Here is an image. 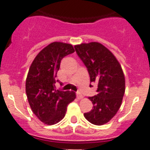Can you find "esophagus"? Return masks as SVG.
<instances>
[{
  "label": "esophagus",
  "instance_id": "1",
  "mask_svg": "<svg viewBox=\"0 0 150 150\" xmlns=\"http://www.w3.org/2000/svg\"><path fill=\"white\" fill-rule=\"evenodd\" d=\"M76 96H77V98L79 99V100H81V99L83 98V96H82V93H81L80 92H77V93H76Z\"/></svg>",
  "mask_w": 150,
  "mask_h": 150
}]
</instances>
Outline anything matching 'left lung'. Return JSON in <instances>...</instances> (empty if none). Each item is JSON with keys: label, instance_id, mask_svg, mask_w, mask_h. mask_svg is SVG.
<instances>
[{"label": "left lung", "instance_id": "obj_1", "mask_svg": "<svg viewBox=\"0 0 150 150\" xmlns=\"http://www.w3.org/2000/svg\"><path fill=\"white\" fill-rule=\"evenodd\" d=\"M75 48L87 68L90 82L97 84L98 94L89 97L93 110L84 116L90 123L103 125L114 117L121 107L125 91L123 71L115 56L101 43H81Z\"/></svg>", "mask_w": 150, "mask_h": 150}]
</instances>
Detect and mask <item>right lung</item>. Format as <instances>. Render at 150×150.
Returning <instances> with one entry per match:
<instances>
[{
    "instance_id": "right-lung-1",
    "label": "right lung",
    "mask_w": 150,
    "mask_h": 150,
    "mask_svg": "<svg viewBox=\"0 0 150 150\" xmlns=\"http://www.w3.org/2000/svg\"><path fill=\"white\" fill-rule=\"evenodd\" d=\"M74 52L71 44L54 42L36 55L29 68L25 82L29 106L33 114L48 125L62 120L68 105L76 97L74 92L54 88L61 60Z\"/></svg>"
}]
</instances>
